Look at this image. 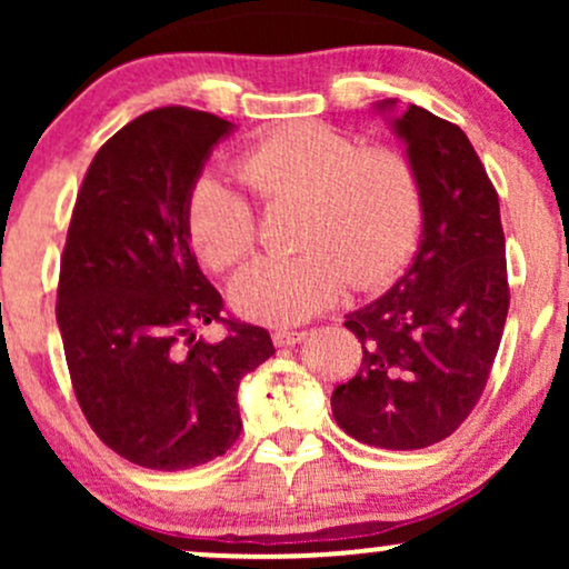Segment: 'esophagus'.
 I'll return each instance as SVG.
<instances>
[{"label":"esophagus","mask_w":569,"mask_h":569,"mask_svg":"<svg viewBox=\"0 0 569 569\" xmlns=\"http://www.w3.org/2000/svg\"><path fill=\"white\" fill-rule=\"evenodd\" d=\"M307 331L302 329H276L272 331V342H276V348H291V345L302 342Z\"/></svg>","instance_id":"34e87169"}]
</instances>
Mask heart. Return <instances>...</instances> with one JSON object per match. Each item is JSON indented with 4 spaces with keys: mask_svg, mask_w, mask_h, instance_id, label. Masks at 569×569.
<instances>
[{
    "mask_svg": "<svg viewBox=\"0 0 569 569\" xmlns=\"http://www.w3.org/2000/svg\"><path fill=\"white\" fill-rule=\"evenodd\" d=\"M238 176L267 206L305 202L291 259H257L238 272L230 302L259 323H297L326 310L348 283L375 289L407 264L422 224V184L407 154L363 149L321 122L264 136L238 158ZM187 234L213 270L243 262L257 217L240 189L200 176L187 200Z\"/></svg>",
    "mask_w": 569,
    "mask_h": 569,
    "instance_id": "b5f03b06",
    "label": "heart"
}]
</instances>
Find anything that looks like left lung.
<instances>
[{
  "instance_id": "obj_1",
  "label": "left lung",
  "mask_w": 569,
  "mask_h": 569,
  "mask_svg": "<svg viewBox=\"0 0 569 569\" xmlns=\"http://www.w3.org/2000/svg\"><path fill=\"white\" fill-rule=\"evenodd\" d=\"M422 184L415 259L345 326L361 371L331 393L337 426L380 449H422L452 436L485 390L508 316L500 202L468 136L396 98L377 101Z\"/></svg>"
}]
</instances>
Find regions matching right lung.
<instances>
[{
    "instance_id": "1",
    "label": "right lung",
    "mask_w": 569,
    "mask_h": 569,
    "mask_svg": "<svg viewBox=\"0 0 569 569\" xmlns=\"http://www.w3.org/2000/svg\"><path fill=\"white\" fill-rule=\"evenodd\" d=\"M234 130L184 107L136 117L84 173L61 257L56 318L77 401L96 436L152 471H187L240 436V380L276 352L262 326L221 318V293L189 251L187 200Z\"/></svg>"
}]
</instances>
